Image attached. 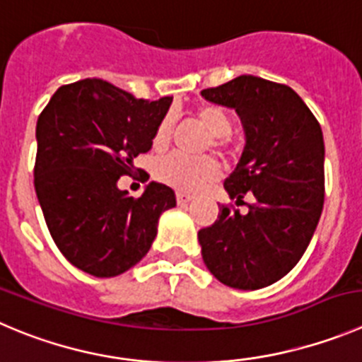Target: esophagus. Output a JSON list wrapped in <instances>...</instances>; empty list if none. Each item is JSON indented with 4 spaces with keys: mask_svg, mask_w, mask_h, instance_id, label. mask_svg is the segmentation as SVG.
Wrapping results in <instances>:
<instances>
[{
    "mask_svg": "<svg viewBox=\"0 0 362 362\" xmlns=\"http://www.w3.org/2000/svg\"><path fill=\"white\" fill-rule=\"evenodd\" d=\"M192 200V194H189V192H184V191H178L177 192V202L180 205H185L189 204V202Z\"/></svg>",
    "mask_w": 362,
    "mask_h": 362,
    "instance_id": "1",
    "label": "esophagus"
}]
</instances>
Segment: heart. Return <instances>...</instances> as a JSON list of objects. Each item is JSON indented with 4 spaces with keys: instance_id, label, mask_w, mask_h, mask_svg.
Wrapping results in <instances>:
<instances>
[{
    "instance_id": "heart-1",
    "label": "heart",
    "mask_w": 362,
    "mask_h": 362,
    "mask_svg": "<svg viewBox=\"0 0 362 362\" xmlns=\"http://www.w3.org/2000/svg\"><path fill=\"white\" fill-rule=\"evenodd\" d=\"M202 127L212 135V146L216 150H225L227 139L232 132V117L227 110L219 105H202L194 112ZM173 134V116L162 117L151 137L155 150H164L171 141ZM219 164L211 157H185L180 153H171L160 158L155 165V177L164 184L171 185L180 191H198L204 185L218 180Z\"/></svg>"
}]
</instances>
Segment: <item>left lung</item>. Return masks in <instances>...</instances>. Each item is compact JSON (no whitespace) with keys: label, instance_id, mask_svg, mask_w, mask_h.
<instances>
[{"label":"left lung","instance_id":"left-lung-1","mask_svg":"<svg viewBox=\"0 0 362 362\" xmlns=\"http://www.w3.org/2000/svg\"><path fill=\"white\" fill-rule=\"evenodd\" d=\"M202 96L241 117L245 150L223 185L235 204L252 200L245 214L221 205L218 219L198 232L202 257L228 288H266L295 268L322 216V127L291 87L252 74Z\"/></svg>","mask_w":362,"mask_h":362}]
</instances>
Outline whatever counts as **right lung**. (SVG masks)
I'll list each match as a JSON object with an SVG mask.
<instances>
[{
    "label": "right lung",
    "instance_id": "1",
    "mask_svg": "<svg viewBox=\"0 0 362 362\" xmlns=\"http://www.w3.org/2000/svg\"><path fill=\"white\" fill-rule=\"evenodd\" d=\"M173 98L137 100L98 78L57 89L37 119L33 170L37 198L64 257L89 275L109 279L151 248L158 218L177 205L175 191L150 182L143 197L117 187Z\"/></svg>",
    "mask_w": 362,
    "mask_h": 362
}]
</instances>
